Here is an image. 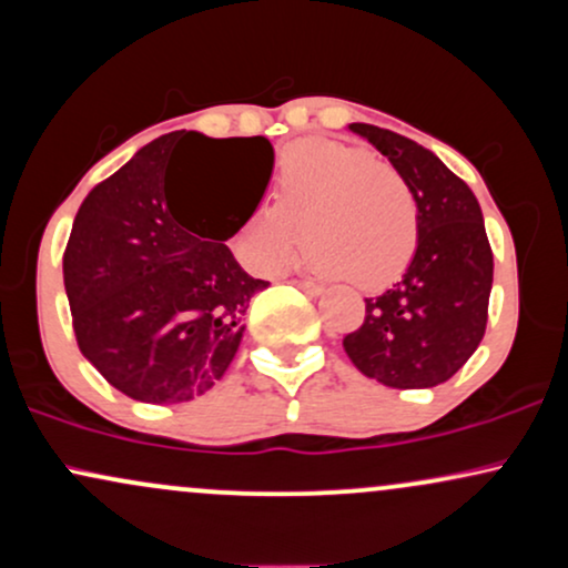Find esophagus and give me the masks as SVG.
<instances>
[{"instance_id": "obj_1", "label": "esophagus", "mask_w": 568, "mask_h": 568, "mask_svg": "<svg viewBox=\"0 0 568 568\" xmlns=\"http://www.w3.org/2000/svg\"><path fill=\"white\" fill-rule=\"evenodd\" d=\"M293 285H296V288H302L304 293H310V296H321L323 293V285L312 283V280H293Z\"/></svg>"}]
</instances>
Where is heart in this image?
I'll list each match as a JSON object with an SVG mask.
<instances>
[{
	"instance_id": "heart-1",
	"label": "heart",
	"mask_w": 568,
	"mask_h": 568,
	"mask_svg": "<svg viewBox=\"0 0 568 568\" xmlns=\"http://www.w3.org/2000/svg\"><path fill=\"white\" fill-rule=\"evenodd\" d=\"M275 205H262L237 232L247 266L277 272L302 245L310 264L379 291L408 270L419 240L416 200L400 171L357 146L310 139L285 149L272 181Z\"/></svg>"
}]
</instances>
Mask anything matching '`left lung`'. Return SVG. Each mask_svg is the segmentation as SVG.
Wrapping results in <instances>:
<instances>
[{"label": "left lung", "mask_w": 568, "mask_h": 568, "mask_svg": "<svg viewBox=\"0 0 568 568\" xmlns=\"http://www.w3.org/2000/svg\"><path fill=\"white\" fill-rule=\"evenodd\" d=\"M393 162L416 200L419 240L408 270L382 296L366 298L363 325L344 336L361 374L395 389L448 382L486 334L494 256L470 186L425 146L366 122H352Z\"/></svg>", "instance_id": "obj_1"}]
</instances>
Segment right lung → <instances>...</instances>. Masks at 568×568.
<instances>
[{
	"mask_svg": "<svg viewBox=\"0 0 568 568\" xmlns=\"http://www.w3.org/2000/svg\"><path fill=\"white\" fill-rule=\"evenodd\" d=\"M194 159L231 205L180 200L178 168ZM275 152L264 135L207 139L175 130L139 149L84 197L63 251V285L82 355L141 403L207 393L245 331L247 302L266 288L224 243L256 211Z\"/></svg>",
	"mask_w": 568,
	"mask_h": 568,
	"instance_id": "add662e5",
	"label": "right lung"
}]
</instances>
